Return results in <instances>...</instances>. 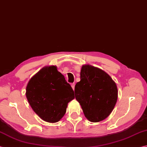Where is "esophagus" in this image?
Returning <instances> with one entry per match:
<instances>
[{
	"label": "esophagus",
	"mask_w": 147,
	"mask_h": 147,
	"mask_svg": "<svg viewBox=\"0 0 147 147\" xmlns=\"http://www.w3.org/2000/svg\"><path fill=\"white\" fill-rule=\"evenodd\" d=\"M71 87H72V88H73V89L74 90V87H75V83H72V84H71Z\"/></svg>",
	"instance_id": "1"
}]
</instances>
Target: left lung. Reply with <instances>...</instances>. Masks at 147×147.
<instances>
[{
  "label": "left lung",
  "mask_w": 147,
  "mask_h": 147,
  "mask_svg": "<svg viewBox=\"0 0 147 147\" xmlns=\"http://www.w3.org/2000/svg\"><path fill=\"white\" fill-rule=\"evenodd\" d=\"M76 99L81 105L85 117L92 122L105 119L116 105V83L108 74L90 65L82 66L80 82L74 87Z\"/></svg>",
  "instance_id": "1"
}]
</instances>
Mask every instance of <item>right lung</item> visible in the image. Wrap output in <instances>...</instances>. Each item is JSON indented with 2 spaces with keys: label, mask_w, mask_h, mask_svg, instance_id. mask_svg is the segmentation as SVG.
<instances>
[{
  "label": "right lung",
  "mask_w": 147,
  "mask_h": 147,
  "mask_svg": "<svg viewBox=\"0 0 147 147\" xmlns=\"http://www.w3.org/2000/svg\"><path fill=\"white\" fill-rule=\"evenodd\" d=\"M26 96L34 112L46 122L55 123L64 115L74 94L56 66L41 69L28 82Z\"/></svg>",
  "instance_id": "obj_1"
}]
</instances>
